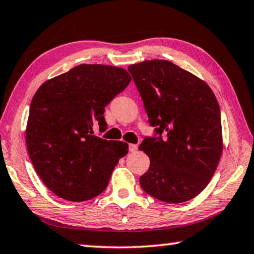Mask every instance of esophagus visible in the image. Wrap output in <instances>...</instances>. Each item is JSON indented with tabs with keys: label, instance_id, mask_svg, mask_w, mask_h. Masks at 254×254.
<instances>
[{
	"label": "esophagus",
	"instance_id": "esophagus-1",
	"mask_svg": "<svg viewBox=\"0 0 254 254\" xmlns=\"http://www.w3.org/2000/svg\"><path fill=\"white\" fill-rule=\"evenodd\" d=\"M128 147H129V151L130 152L137 151V145H136V144H129V145H128Z\"/></svg>",
	"mask_w": 254,
	"mask_h": 254
}]
</instances>
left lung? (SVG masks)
Listing matches in <instances>:
<instances>
[{
    "mask_svg": "<svg viewBox=\"0 0 254 254\" xmlns=\"http://www.w3.org/2000/svg\"><path fill=\"white\" fill-rule=\"evenodd\" d=\"M128 70L160 135L139 145L150 158L140 187L167 203L192 200L211 181L224 147L216 96L204 80L170 61H143Z\"/></svg>",
    "mask_w": 254,
    "mask_h": 254,
    "instance_id": "8db88e82",
    "label": "left lung"
}]
</instances>
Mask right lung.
Wrapping results in <instances>:
<instances>
[{
	"label": "right lung",
	"instance_id": "1",
	"mask_svg": "<svg viewBox=\"0 0 254 254\" xmlns=\"http://www.w3.org/2000/svg\"><path fill=\"white\" fill-rule=\"evenodd\" d=\"M127 70L79 64L43 83L30 103L26 144L46 187L68 201L81 202L107 189L128 144L93 135L107 129L104 108L130 83Z\"/></svg>",
	"mask_w": 254,
	"mask_h": 254
}]
</instances>
